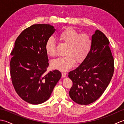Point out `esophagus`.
<instances>
[{"label":"esophagus","mask_w":124,"mask_h":124,"mask_svg":"<svg viewBox=\"0 0 124 124\" xmlns=\"http://www.w3.org/2000/svg\"><path fill=\"white\" fill-rule=\"evenodd\" d=\"M65 77H66V73H65V72H62V78H65Z\"/></svg>","instance_id":"1"}]
</instances>
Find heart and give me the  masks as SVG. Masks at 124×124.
<instances>
[{
    "label": "heart",
    "mask_w": 124,
    "mask_h": 124,
    "mask_svg": "<svg viewBox=\"0 0 124 124\" xmlns=\"http://www.w3.org/2000/svg\"><path fill=\"white\" fill-rule=\"evenodd\" d=\"M59 38L63 43L68 44L64 56L53 60L51 66L60 71H67L74 65L76 61L80 63L86 59L92 47V40L87 34H80L71 27L67 28L59 34ZM45 49L47 54L51 56L56 55L55 41L49 37L46 41Z\"/></svg>",
    "instance_id": "b5f03b06"
}]
</instances>
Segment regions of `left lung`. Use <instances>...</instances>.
I'll return each mask as SVG.
<instances>
[{"instance_id":"obj_1","label":"left lung","mask_w":124,"mask_h":124,"mask_svg":"<svg viewBox=\"0 0 124 124\" xmlns=\"http://www.w3.org/2000/svg\"><path fill=\"white\" fill-rule=\"evenodd\" d=\"M92 40V47L87 56L68 75L73 83L70 97L81 105L91 104L102 95L114 71V60L108 39L96 30Z\"/></svg>"}]
</instances>
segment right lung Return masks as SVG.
<instances>
[{
  "instance_id": "right-lung-1",
  "label": "right lung",
  "mask_w": 124,
  "mask_h": 124,
  "mask_svg": "<svg viewBox=\"0 0 124 124\" xmlns=\"http://www.w3.org/2000/svg\"><path fill=\"white\" fill-rule=\"evenodd\" d=\"M55 31L49 24L31 25L18 36L10 53L12 84L21 98L29 103L46 101L61 77L57 70L46 72L49 63L45 44Z\"/></svg>"
}]
</instances>
